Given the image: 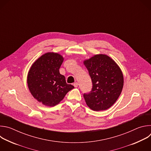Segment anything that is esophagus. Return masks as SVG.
I'll return each instance as SVG.
<instances>
[{
  "mask_svg": "<svg viewBox=\"0 0 151 151\" xmlns=\"http://www.w3.org/2000/svg\"><path fill=\"white\" fill-rule=\"evenodd\" d=\"M73 86L75 87H78V82H75L74 83H73Z\"/></svg>",
  "mask_w": 151,
  "mask_h": 151,
  "instance_id": "esophagus-1",
  "label": "esophagus"
}]
</instances>
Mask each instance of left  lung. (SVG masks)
<instances>
[{"label":"left lung","instance_id":"1","mask_svg":"<svg viewBox=\"0 0 151 151\" xmlns=\"http://www.w3.org/2000/svg\"><path fill=\"white\" fill-rule=\"evenodd\" d=\"M83 64L91 78L93 88L83 94L86 103L94 111L111 107L120 96L124 85L122 72L116 63L106 54H96Z\"/></svg>","mask_w":151,"mask_h":151}]
</instances>
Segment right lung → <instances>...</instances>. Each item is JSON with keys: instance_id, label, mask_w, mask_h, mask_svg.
<instances>
[{"instance_id": "1", "label": "right lung", "mask_w": 151, "mask_h": 151, "mask_svg": "<svg viewBox=\"0 0 151 151\" xmlns=\"http://www.w3.org/2000/svg\"><path fill=\"white\" fill-rule=\"evenodd\" d=\"M64 61L57 52H49L41 55L28 72L27 82L33 97L45 106L58 104L74 87L68 84L59 69Z\"/></svg>"}]
</instances>
